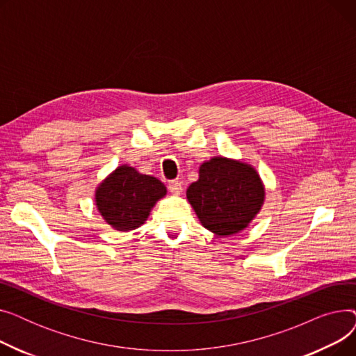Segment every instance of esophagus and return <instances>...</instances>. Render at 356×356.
I'll list each match as a JSON object with an SVG mask.
<instances>
[{
	"label": "esophagus",
	"instance_id": "esophagus-1",
	"mask_svg": "<svg viewBox=\"0 0 356 356\" xmlns=\"http://www.w3.org/2000/svg\"><path fill=\"white\" fill-rule=\"evenodd\" d=\"M168 191H170L173 195H180L183 188H181V183L177 180H172L168 181Z\"/></svg>",
	"mask_w": 356,
	"mask_h": 356
}]
</instances>
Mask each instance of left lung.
I'll return each mask as SVG.
<instances>
[{
    "mask_svg": "<svg viewBox=\"0 0 356 356\" xmlns=\"http://www.w3.org/2000/svg\"><path fill=\"white\" fill-rule=\"evenodd\" d=\"M202 225L218 236L244 231L261 211L266 189L251 164L212 157L186 192Z\"/></svg>",
    "mask_w": 356,
    "mask_h": 356,
    "instance_id": "obj_1",
    "label": "left lung"
}]
</instances>
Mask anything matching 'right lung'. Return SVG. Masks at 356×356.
I'll use <instances>...</instances> for the list:
<instances>
[{"label":"right lung","instance_id":"right-lung-1","mask_svg":"<svg viewBox=\"0 0 356 356\" xmlns=\"http://www.w3.org/2000/svg\"><path fill=\"white\" fill-rule=\"evenodd\" d=\"M165 193V186L159 179L124 164L98 186L95 203L108 225L127 232L141 227Z\"/></svg>","mask_w":356,"mask_h":356}]
</instances>
